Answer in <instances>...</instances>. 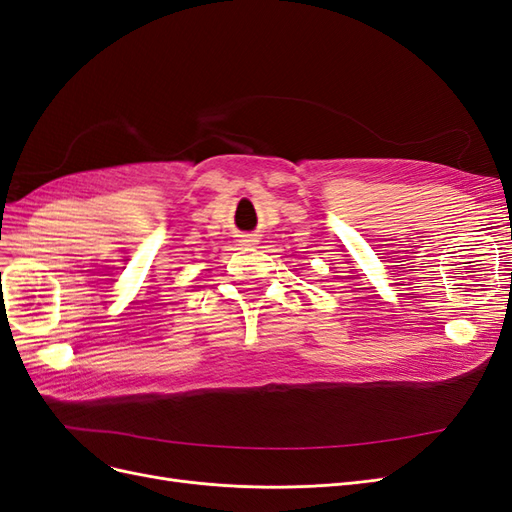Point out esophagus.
<instances>
[{
    "instance_id": "34e87169",
    "label": "esophagus",
    "mask_w": 512,
    "mask_h": 512,
    "mask_svg": "<svg viewBox=\"0 0 512 512\" xmlns=\"http://www.w3.org/2000/svg\"><path fill=\"white\" fill-rule=\"evenodd\" d=\"M244 242H255V240H244Z\"/></svg>"
}]
</instances>
